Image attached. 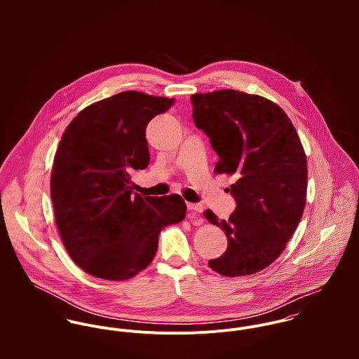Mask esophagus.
<instances>
[{
	"label": "esophagus",
	"mask_w": 359,
	"mask_h": 359,
	"mask_svg": "<svg viewBox=\"0 0 359 359\" xmlns=\"http://www.w3.org/2000/svg\"><path fill=\"white\" fill-rule=\"evenodd\" d=\"M188 210L192 211V212H202L203 211V205H199V203H188Z\"/></svg>",
	"instance_id": "34e87169"
}]
</instances>
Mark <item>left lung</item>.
Returning <instances> with one entry per match:
<instances>
[{
  "label": "left lung",
  "instance_id": "obj_1",
  "mask_svg": "<svg viewBox=\"0 0 359 359\" xmlns=\"http://www.w3.org/2000/svg\"><path fill=\"white\" fill-rule=\"evenodd\" d=\"M194 121L218 154L215 172L235 177L229 219L205 217L226 238V252L210 259L224 276H246L272 264L294 233L307 198V157L294 126L276 103L221 90L191 97Z\"/></svg>",
  "mask_w": 359,
  "mask_h": 359
}]
</instances>
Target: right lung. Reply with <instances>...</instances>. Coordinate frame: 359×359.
Returning <instances> with one entry per match:
<instances>
[{
    "label": "right lung",
    "instance_id": "add662e5",
    "mask_svg": "<svg viewBox=\"0 0 359 359\" xmlns=\"http://www.w3.org/2000/svg\"><path fill=\"white\" fill-rule=\"evenodd\" d=\"M174 100L124 91L83 109L53 157L51 199L62 242L87 273L126 280L154 259L158 233L185 218L180 195L140 196L131 172L149 164L148 123Z\"/></svg>",
    "mask_w": 359,
    "mask_h": 359
}]
</instances>
